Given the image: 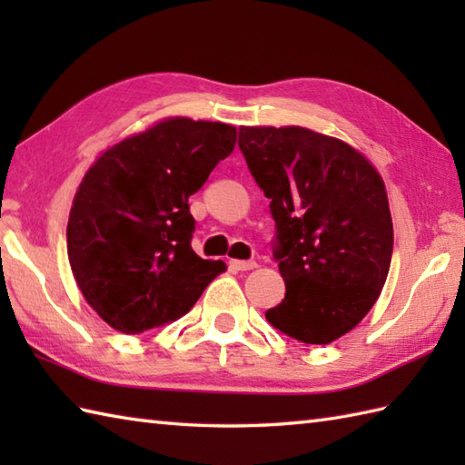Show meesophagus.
<instances>
[{"label": "esophagus", "instance_id": "34e87169", "mask_svg": "<svg viewBox=\"0 0 465 465\" xmlns=\"http://www.w3.org/2000/svg\"><path fill=\"white\" fill-rule=\"evenodd\" d=\"M230 265L238 272H250L253 268H258V263H255V262H242V260H232Z\"/></svg>", "mask_w": 465, "mask_h": 465}]
</instances>
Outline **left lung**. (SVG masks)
Instances as JSON below:
<instances>
[{"instance_id":"8db88e82","label":"left lung","mask_w":465,"mask_h":465,"mask_svg":"<svg viewBox=\"0 0 465 465\" xmlns=\"http://www.w3.org/2000/svg\"><path fill=\"white\" fill-rule=\"evenodd\" d=\"M240 150L270 197L285 298L265 312L303 343H331L378 302L393 223L380 172L338 137L302 125H242Z\"/></svg>"}]
</instances>
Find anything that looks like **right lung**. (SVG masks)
<instances>
[{"mask_svg": "<svg viewBox=\"0 0 465 465\" xmlns=\"http://www.w3.org/2000/svg\"><path fill=\"white\" fill-rule=\"evenodd\" d=\"M230 124L165 117L95 157L74 195L67 258L114 330L143 333L193 308L223 262L192 250L190 195L233 152Z\"/></svg>", "mask_w": 465, "mask_h": 465, "instance_id": "right-lung-1", "label": "right lung"}]
</instances>
